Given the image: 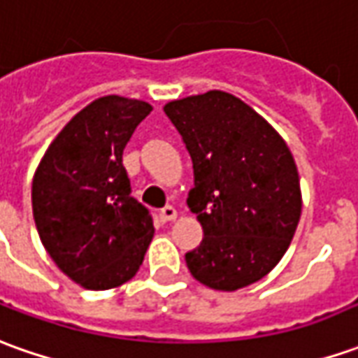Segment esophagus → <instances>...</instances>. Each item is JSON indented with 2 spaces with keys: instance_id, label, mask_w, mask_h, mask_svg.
Wrapping results in <instances>:
<instances>
[{
  "instance_id": "1",
  "label": "esophagus",
  "mask_w": 358,
  "mask_h": 358,
  "mask_svg": "<svg viewBox=\"0 0 358 358\" xmlns=\"http://www.w3.org/2000/svg\"><path fill=\"white\" fill-rule=\"evenodd\" d=\"M176 215H178V213H176V210H174L172 206H166L164 210L159 211V220L162 221V223H169V221H174V220H176Z\"/></svg>"
}]
</instances>
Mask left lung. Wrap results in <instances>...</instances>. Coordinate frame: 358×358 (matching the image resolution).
Listing matches in <instances>:
<instances>
[{"mask_svg":"<svg viewBox=\"0 0 358 358\" xmlns=\"http://www.w3.org/2000/svg\"><path fill=\"white\" fill-rule=\"evenodd\" d=\"M164 113L194 162L188 206L203 241L186 252L188 271L221 292L259 282L280 262L300 223V176L286 141L221 90L172 99Z\"/></svg>","mask_w":358,"mask_h":358,"instance_id":"obj_1","label":"left lung"}]
</instances>
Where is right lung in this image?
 <instances>
[{
  "label": "right lung",
  "instance_id": "1",
  "mask_svg": "<svg viewBox=\"0 0 358 358\" xmlns=\"http://www.w3.org/2000/svg\"><path fill=\"white\" fill-rule=\"evenodd\" d=\"M150 111L143 99L97 97L68 121L35 170L31 199L41 243L86 290L131 280L155 237L123 166L129 138Z\"/></svg>",
  "mask_w": 358,
  "mask_h": 358
}]
</instances>
